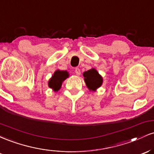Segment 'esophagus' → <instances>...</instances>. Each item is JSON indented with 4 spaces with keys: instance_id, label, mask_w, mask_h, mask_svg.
Listing matches in <instances>:
<instances>
[{
    "instance_id": "esophagus-1",
    "label": "esophagus",
    "mask_w": 154,
    "mask_h": 154,
    "mask_svg": "<svg viewBox=\"0 0 154 154\" xmlns=\"http://www.w3.org/2000/svg\"><path fill=\"white\" fill-rule=\"evenodd\" d=\"M75 74L76 75H77V76H79L80 75V69H79V68H75Z\"/></svg>"
}]
</instances>
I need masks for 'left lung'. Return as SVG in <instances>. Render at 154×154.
Returning <instances> with one entry per match:
<instances>
[{
  "label": "left lung",
  "mask_w": 154,
  "mask_h": 154,
  "mask_svg": "<svg viewBox=\"0 0 154 154\" xmlns=\"http://www.w3.org/2000/svg\"><path fill=\"white\" fill-rule=\"evenodd\" d=\"M83 76L85 77L86 85L91 91H95L97 88L101 85L103 82L101 76L95 69H92L87 72H85L83 73Z\"/></svg>",
  "instance_id": "obj_1"
}]
</instances>
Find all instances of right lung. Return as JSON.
Returning a JSON list of instances; mask_svg holds the SVG:
<instances>
[{"mask_svg": "<svg viewBox=\"0 0 154 154\" xmlns=\"http://www.w3.org/2000/svg\"><path fill=\"white\" fill-rule=\"evenodd\" d=\"M69 77V74L66 71H60L56 70L54 72L48 82V85L51 88H53L54 91H58L61 88L62 82Z\"/></svg>", "mask_w": 154, "mask_h": 154, "instance_id": "1", "label": "right lung"}]
</instances>
